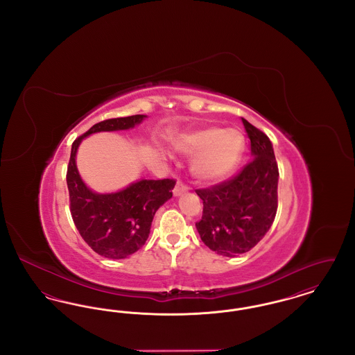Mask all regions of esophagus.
I'll return each instance as SVG.
<instances>
[{"label":"esophagus","instance_id":"34e87169","mask_svg":"<svg viewBox=\"0 0 355 355\" xmlns=\"http://www.w3.org/2000/svg\"><path fill=\"white\" fill-rule=\"evenodd\" d=\"M185 191H187V186H186L184 182L178 181V182H177V185L174 187V190H173V194H174L175 197H178V196L184 194Z\"/></svg>","mask_w":355,"mask_h":355}]
</instances>
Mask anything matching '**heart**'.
Segmentation results:
<instances>
[{"label":"heart","mask_w":355,"mask_h":355,"mask_svg":"<svg viewBox=\"0 0 355 355\" xmlns=\"http://www.w3.org/2000/svg\"><path fill=\"white\" fill-rule=\"evenodd\" d=\"M175 149L193 155L190 169L203 182H217L229 177L241 162L245 137L238 129L210 126L180 135Z\"/></svg>","instance_id":"b5f03b06"}]
</instances>
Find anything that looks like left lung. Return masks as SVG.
<instances>
[{
	"instance_id": "8db88e82",
	"label": "left lung",
	"mask_w": 355,
	"mask_h": 355,
	"mask_svg": "<svg viewBox=\"0 0 355 355\" xmlns=\"http://www.w3.org/2000/svg\"><path fill=\"white\" fill-rule=\"evenodd\" d=\"M253 159L234 178L197 189L202 218L196 223L203 243L225 257L246 253L269 232L278 207V165L269 137L242 119Z\"/></svg>"
}]
</instances>
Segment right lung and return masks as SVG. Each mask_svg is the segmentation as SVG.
I'll return each instance as SVG.
<instances>
[{
  "instance_id": "1",
  "label": "right lung",
  "mask_w": 355,
  "mask_h": 355,
  "mask_svg": "<svg viewBox=\"0 0 355 355\" xmlns=\"http://www.w3.org/2000/svg\"><path fill=\"white\" fill-rule=\"evenodd\" d=\"M146 116L135 114L101 121L71 145L67 182L70 213L85 242L102 257L122 259L146 242L155 211L173 196L174 180H141L116 193L100 194L85 185L76 165L77 149L85 137L98 132L128 130Z\"/></svg>"
}]
</instances>
